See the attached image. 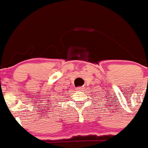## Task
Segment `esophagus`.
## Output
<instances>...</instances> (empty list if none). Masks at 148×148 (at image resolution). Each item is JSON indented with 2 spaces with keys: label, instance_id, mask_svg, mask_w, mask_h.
<instances>
[{
  "label": "esophagus",
  "instance_id": "obj_1",
  "mask_svg": "<svg viewBox=\"0 0 148 148\" xmlns=\"http://www.w3.org/2000/svg\"><path fill=\"white\" fill-rule=\"evenodd\" d=\"M83 89H84V88H83V87H82V86L78 87V88H76V90H82Z\"/></svg>",
  "mask_w": 148,
  "mask_h": 148
}]
</instances>
